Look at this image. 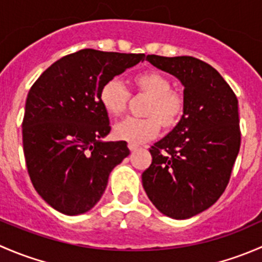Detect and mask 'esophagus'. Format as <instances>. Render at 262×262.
Wrapping results in <instances>:
<instances>
[{
	"label": "esophagus",
	"instance_id": "esophagus-1",
	"mask_svg": "<svg viewBox=\"0 0 262 262\" xmlns=\"http://www.w3.org/2000/svg\"><path fill=\"white\" fill-rule=\"evenodd\" d=\"M128 148L130 149V152H134V150H137L139 148V146L137 143H133V142H129L128 143Z\"/></svg>",
	"mask_w": 262,
	"mask_h": 262
}]
</instances>
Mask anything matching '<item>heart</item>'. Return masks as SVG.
Wrapping results in <instances>:
<instances>
[{"mask_svg": "<svg viewBox=\"0 0 262 262\" xmlns=\"http://www.w3.org/2000/svg\"><path fill=\"white\" fill-rule=\"evenodd\" d=\"M133 86L139 95L147 96L144 118H126L114 126V136L118 139L142 143L155 138L161 130L175 128L186 109L184 94L172 90V82L157 71H147L134 76ZM130 94L120 81L105 82L100 90L99 100L101 106L110 116L123 114L128 106Z\"/></svg>", "mask_w": 262, "mask_h": 262, "instance_id": "heart-1", "label": "heart"}]
</instances>
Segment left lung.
<instances>
[{
	"mask_svg": "<svg viewBox=\"0 0 262 262\" xmlns=\"http://www.w3.org/2000/svg\"><path fill=\"white\" fill-rule=\"evenodd\" d=\"M146 59L181 82L186 109L150 147L152 163L142 184L161 213L191 218L212 207L228 185L241 146L238 100L218 71L198 58L149 54Z\"/></svg>",
	"mask_w": 262,
	"mask_h": 262,
	"instance_id": "1",
	"label": "left lung"
}]
</instances>
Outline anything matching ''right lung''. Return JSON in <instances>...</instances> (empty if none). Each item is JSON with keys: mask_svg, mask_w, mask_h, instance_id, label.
Masks as SVG:
<instances>
[{"mask_svg": "<svg viewBox=\"0 0 262 262\" xmlns=\"http://www.w3.org/2000/svg\"><path fill=\"white\" fill-rule=\"evenodd\" d=\"M144 54L82 49L47 68L26 97L23 147L38 194L67 215L101 199L126 142H104L109 116L99 100L105 82L143 62Z\"/></svg>", "mask_w": 262, "mask_h": 262, "instance_id": "1", "label": "right lung"}]
</instances>
